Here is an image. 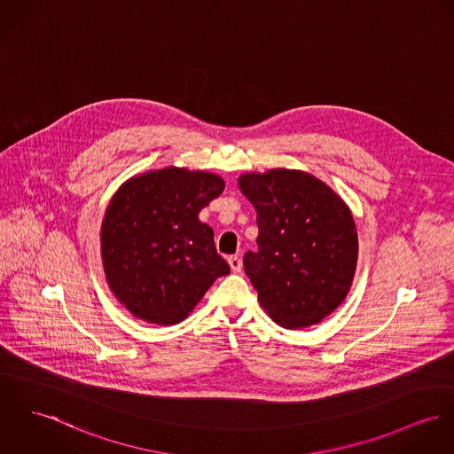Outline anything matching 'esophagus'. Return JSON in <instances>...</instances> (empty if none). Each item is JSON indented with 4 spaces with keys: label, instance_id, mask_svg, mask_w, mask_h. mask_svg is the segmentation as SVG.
Instances as JSON below:
<instances>
[{
    "label": "esophagus",
    "instance_id": "34e87169",
    "mask_svg": "<svg viewBox=\"0 0 454 454\" xmlns=\"http://www.w3.org/2000/svg\"><path fill=\"white\" fill-rule=\"evenodd\" d=\"M229 265H231V270L234 272V274H238V272H241V269H243V262H241V258L239 256H229Z\"/></svg>",
    "mask_w": 454,
    "mask_h": 454
}]
</instances>
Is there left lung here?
Masks as SVG:
<instances>
[{
  "label": "left lung",
  "instance_id": "obj_1",
  "mask_svg": "<svg viewBox=\"0 0 454 454\" xmlns=\"http://www.w3.org/2000/svg\"><path fill=\"white\" fill-rule=\"evenodd\" d=\"M256 209L258 251L243 258L262 307L283 328L321 323L347 296L357 263L348 207L319 178L272 169L239 178Z\"/></svg>",
  "mask_w": 454,
  "mask_h": 454
}]
</instances>
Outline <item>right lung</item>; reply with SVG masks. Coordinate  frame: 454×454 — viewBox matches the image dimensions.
Here are the masks:
<instances>
[{
    "label": "right lung",
    "instance_id": "obj_1",
    "mask_svg": "<svg viewBox=\"0 0 454 454\" xmlns=\"http://www.w3.org/2000/svg\"><path fill=\"white\" fill-rule=\"evenodd\" d=\"M223 187L218 175L171 166L114 194L102 222V262L109 288L135 317L176 325L231 272L213 229L198 218Z\"/></svg>",
    "mask_w": 454,
    "mask_h": 454
}]
</instances>
